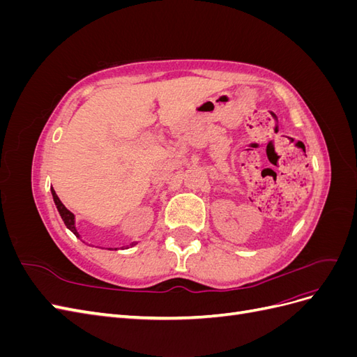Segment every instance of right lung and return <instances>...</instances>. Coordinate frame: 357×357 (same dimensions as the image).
<instances>
[{
  "label": "right lung",
  "mask_w": 357,
  "mask_h": 357,
  "mask_svg": "<svg viewBox=\"0 0 357 357\" xmlns=\"http://www.w3.org/2000/svg\"><path fill=\"white\" fill-rule=\"evenodd\" d=\"M52 197H53V201H55L56 208H58V211H59V214H61V218H62L63 223H66L67 228H68L75 236H77V238H82L79 231H77V228H75V215L66 207V205H63V204L61 202V199H59L58 195H56V192L53 190V189H52ZM135 244H137V241L131 243L129 245H123V247H121V248H129V247H132V245H135ZM109 250H113V248H109ZM114 250H117V248H114Z\"/></svg>",
  "instance_id": "1"
}]
</instances>
